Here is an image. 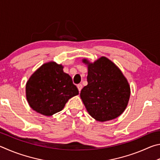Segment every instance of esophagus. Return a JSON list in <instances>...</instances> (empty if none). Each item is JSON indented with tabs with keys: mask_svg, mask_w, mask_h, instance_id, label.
<instances>
[{
	"mask_svg": "<svg viewBox=\"0 0 160 160\" xmlns=\"http://www.w3.org/2000/svg\"><path fill=\"white\" fill-rule=\"evenodd\" d=\"M77 88H78V91L81 92V91H82V88H83L82 84H78V85H77Z\"/></svg>",
	"mask_w": 160,
	"mask_h": 160,
	"instance_id": "obj_1",
	"label": "esophagus"
}]
</instances>
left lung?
Here are the masks:
<instances>
[{
	"mask_svg": "<svg viewBox=\"0 0 160 160\" xmlns=\"http://www.w3.org/2000/svg\"><path fill=\"white\" fill-rule=\"evenodd\" d=\"M88 67V85L80 97L86 110L98 122L116 119L127 108L131 88L127 78L113 62L102 57L91 62L83 58Z\"/></svg>",
	"mask_w": 160,
	"mask_h": 160,
	"instance_id": "8db88e82",
	"label": "left lung"
}]
</instances>
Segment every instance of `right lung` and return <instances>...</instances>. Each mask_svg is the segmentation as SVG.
<instances>
[{"instance_id":"1","label":"right lung","mask_w":160,"mask_h":160,"mask_svg":"<svg viewBox=\"0 0 160 160\" xmlns=\"http://www.w3.org/2000/svg\"><path fill=\"white\" fill-rule=\"evenodd\" d=\"M64 67L50 61L37 69L26 83V97L31 108L45 116L61 111L69 99L78 94Z\"/></svg>"}]
</instances>
